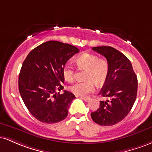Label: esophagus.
I'll use <instances>...</instances> for the list:
<instances>
[{"instance_id":"esophagus-1","label":"esophagus","mask_w":152,"mask_h":152,"mask_svg":"<svg viewBox=\"0 0 152 152\" xmlns=\"http://www.w3.org/2000/svg\"><path fill=\"white\" fill-rule=\"evenodd\" d=\"M81 99H83L84 102H89V101L91 100V98H89V97H83V96H81Z\"/></svg>"}]
</instances>
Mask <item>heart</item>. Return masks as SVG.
I'll return each mask as SVG.
<instances>
[{
  "label": "heart",
  "instance_id": "1",
  "mask_svg": "<svg viewBox=\"0 0 152 152\" xmlns=\"http://www.w3.org/2000/svg\"><path fill=\"white\" fill-rule=\"evenodd\" d=\"M78 69L86 70L84 82L75 83L70 88L72 93L76 96H84L94 90V83L102 85L107 79L109 72V65L105 58H99L97 56L88 53H83L76 58ZM65 81L72 82L75 78V71L71 64H66L62 70Z\"/></svg>",
  "mask_w": 152,
  "mask_h": 152
}]
</instances>
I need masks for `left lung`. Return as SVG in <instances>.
<instances>
[{"mask_svg":"<svg viewBox=\"0 0 152 152\" xmlns=\"http://www.w3.org/2000/svg\"><path fill=\"white\" fill-rule=\"evenodd\" d=\"M109 62V72L99 95L109 98L101 101L99 109L91 114L95 123L112 126L124 119L130 112L137 94L138 81L130 61L111 46L92 48Z\"/></svg>","mask_w":152,"mask_h":152,"instance_id":"1","label":"left lung"}]
</instances>
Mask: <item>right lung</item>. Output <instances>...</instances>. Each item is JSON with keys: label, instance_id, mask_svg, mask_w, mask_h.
Here are the masks:
<instances>
[{"label": "right lung", "instance_id": "add662e5", "mask_svg": "<svg viewBox=\"0 0 152 152\" xmlns=\"http://www.w3.org/2000/svg\"><path fill=\"white\" fill-rule=\"evenodd\" d=\"M79 52L76 47L49 41L33 49L24 60L18 77L20 96L28 111L38 121L57 123L66 118L71 102L76 98L64 91L62 70L66 62Z\"/></svg>", "mask_w": 152, "mask_h": 152}]
</instances>
